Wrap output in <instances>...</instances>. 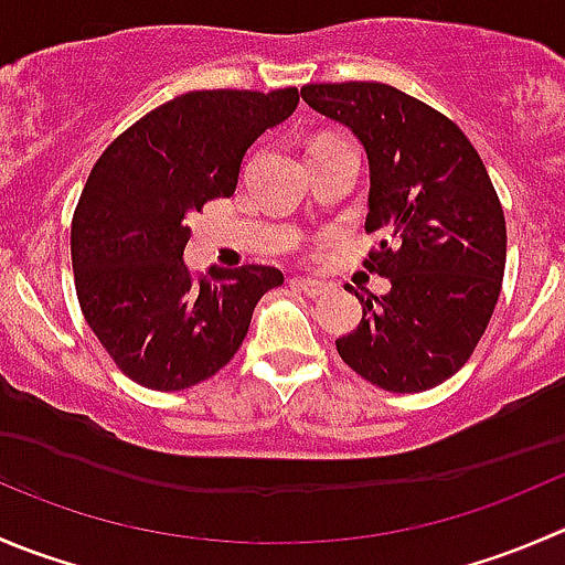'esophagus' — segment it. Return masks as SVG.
Returning a JSON list of instances; mask_svg holds the SVG:
<instances>
[{
    "mask_svg": "<svg viewBox=\"0 0 565 565\" xmlns=\"http://www.w3.org/2000/svg\"><path fill=\"white\" fill-rule=\"evenodd\" d=\"M292 287L300 289L303 295H311V298L320 292H326V284L317 281V278H292Z\"/></svg>",
    "mask_w": 565,
    "mask_h": 565,
    "instance_id": "1",
    "label": "esophagus"
}]
</instances>
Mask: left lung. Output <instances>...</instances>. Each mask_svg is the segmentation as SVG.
Masks as SVG:
<instances>
[{
    "label": "left lung",
    "mask_w": 565,
    "mask_h": 565,
    "mask_svg": "<svg viewBox=\"0 0 565 565\" xmlns=\"http://www.w3.org/2000/svg\"><path fill=\"white\" fill-rule=\"evenodd\" d=\"M315 113L348 126L370 162L366 232L381 243L366 270L361 322L337 350L364 381L397 394L456 375L486 333L505 273V215L467 135L428 104L381 82L306 85Z\"/></svg>",
    "instance_id": "obj_1"
}]
</instances>
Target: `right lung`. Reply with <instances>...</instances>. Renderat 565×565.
<instances>
[{
	"instance_id": "1",
	"label": "right lung",
	"mask_w": 565,
	"mask_h": 565,
	"mask_svg": "<svg viewBox=\"0 0 565 565\" xmlns=\"http://www.w3.org/2000/svg\"><path fill=\"white\" fill-rule=\"evenodd\" d=\"M298 87L193 90L131 124L87 177L71 223L76 298L124 375L182 392L234 359L276 267H184L190 215L237 190L256 137L287 120Z\"/></svg>"
}]
</instances>
